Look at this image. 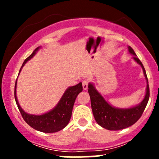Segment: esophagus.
<instances>
[{
    "label": "esophagus",
    "mask_w": 159,
    "mask_h": 159,
    "mask_svg": "<svg viewBox=\"0 0 159 159\" xmlns=\"http://www.w3.org/2000/svg\"><path fill=\"white\" fill-rule=\"evenodd\" d=\"M82 85H83L84 90H87V88H88V81L84 80V81L82 82Z\"/></svg>",
    "instance_id": "esophagus-1"
}]
</instances>
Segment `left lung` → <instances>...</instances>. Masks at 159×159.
<instances>
[{
  "instance_id": "8db88e82",
  "label": "left lung",
  "mask_w": 159,
  "mask_h": 159,
  "mask_svg": "<svg viewBox=\"0 0 159 159\" xmlns=\"http://www.w3.org/2000/svg\"><path fill=\"white\" fill-rule=\"evenodd\" d=\"M128 49L129 53L134 55L133 59L140 65L143 69L144 76L147 82L145 96L143 101L139 105L129 108L115 107L107 102L106 100L98 92L92 83H90L88 85V93L90 96L91 107L95 120L100 126L105 128L107 130H121L135 123L141 116L149 101V88L145 69L140 60L137 57L136 54L132 47L129 46Z\"/></svg>"
}]
</instances>
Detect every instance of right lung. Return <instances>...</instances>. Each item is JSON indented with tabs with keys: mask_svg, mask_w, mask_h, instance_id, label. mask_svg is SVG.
<instances>
[{
	"mask_svg": "<svg viewBox=\"0 0 159 159\" xmlns=\"http://www.w3.org/2000/svg\"><path fill=\"white\" fill-rule=\"evenodd\" d=\"M39 48L40 47L36 48L32 54L27 59H25L21 69H20L19 73L21 72V68L29 60L31 59L35 55ZM16 85H17V79L16 81L14 95H15L16 105H17L18 108L21 113L24 120L33 129L45 133L59 132L68 125L71 116H72V108H73L75 101L78 95L83 90L81 82H80L78 84L72 86V87H69L65 91L57 105L52 110L44 114L34 115L27 114L20 107L17 96H16Z\"/></svg>",
	"mask_w": 159,
	"mask_h": 159,
	"instance_id": "1",
	"label": "right lung"
}]
</instances>
